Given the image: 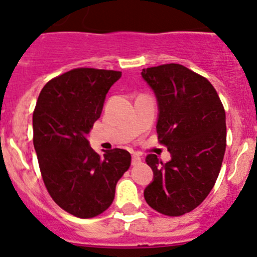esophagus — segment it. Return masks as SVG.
Segmentation results:
<instances>
[{
    "label": "esophagus",
    "instance_id": "1",
    "mask_svg": "<svg viewBox=\"0 0 257 257\" xmlns=\"http://www.w3.org/2000/svg\"><path fill=\"white\" fill-rule=\"evenodd\" d=\"M141 163H142L141 157H138V155H133V157H132V165H138L141 164Z\"/></svg>",
    "mask_w": 257,
    "mask_h": 257
}]
</instances>
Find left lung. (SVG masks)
Returning a JSON list of instances; mask_svg holds the SVG:
<instances>
[{"label": "left lung", "mask_w": 257, "mask_h": 257, "mask_svg": "<svg viewBox=\"0 0 257 257\" xmlns=\"http://www.w3.org/2000/svg\"><path fill=\"white\" fill-rule=\"evenodd\" d=\"M145 82L159 107L157 133L172 159L145 158L153 181L145 188L148 205L168 216L198 208L219 177L226 148L225 109L205 77L178 63L144 68Z\"/></svg>", "instance_id": "1"}]
</instances>
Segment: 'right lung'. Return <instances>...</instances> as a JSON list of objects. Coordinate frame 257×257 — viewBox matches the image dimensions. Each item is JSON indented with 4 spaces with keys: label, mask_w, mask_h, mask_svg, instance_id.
Masks as SVG:
<instances>
[{
    "label": "right lung",
    "mask_w": 257,
    "mask_h": 257,
    "mask_svg": "<svg viewBox=\"0 0 257 257\" xmlns=\"http://www.w3.org/2000/svg\"><path fill=\"white\" fill-rule=\"evenodd\" d=\"M120 76L119 71L74 68L49 80L36 103L33 145L43 183L59 208L80 219L109 208L116 183L131 167L126 150L99 155L85 138Z\"/></svg>",
    "instance_id": "add662e5"
}]
</instances>
